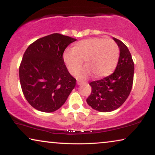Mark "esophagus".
I'll list each match as a JSON object with an SVG mask.
<instances>
[{
    "label": "esophagus",
    "mask_w": 155,
    "mask_h": 155,
    "mask_svg": "<svg viewBox=\"0 0 155 155\" xmlns=\"http://www.w3.org/2000/svg\"><path fill=\"white\" fill-rule=\"evenodd\" d=\"M84 83H85V82L82 81H79V80H78V81H77V84H78V85H81V84H84Z\"/></svg>",
    "instance_id": "obj_1"
}]
</instances>
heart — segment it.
I'll return each mask as SVG.
<instances>
[{
  "instance_id": "obj_1",
  "label": "heart",
  "mask_w": 155,
  "mask_h": 155,
  "mask_svg": "<svg viewBox=\"0 0 155 155\" xmlns=\"http://www.w3.org/2000/svg\"><path fill=\"white\" fill-rule=\"evenodd\" d=\"M119 57V47L112 39L92 38L76 42L71 49L64 53L63 59L71 74L79 71L84 60L87 67L78 74L79 77L93 73L96 78H102L114 71Z\"/></svg>"
}]
</instances>
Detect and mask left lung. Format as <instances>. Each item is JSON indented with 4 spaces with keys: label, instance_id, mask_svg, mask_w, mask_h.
<instances>
[{
    "label": "left lung",
    "instance_id": "obj_1",
    "mask_svg": "<svg viewBox=\"0 0 155 155\" xmlns=\"http://www.w3.org/2000/svg\"><path fill=\"white\" fill-rule=\"evenodd\" d=\"M120 48V57L115 71L110 76L90 82L91 94L86 102L99 112H110L124 104L131 91L134 77V62L128 48L113 38Z\"/></svg>",
    "mask_w": 155,
    "mask_h": 155
}]
</instances>
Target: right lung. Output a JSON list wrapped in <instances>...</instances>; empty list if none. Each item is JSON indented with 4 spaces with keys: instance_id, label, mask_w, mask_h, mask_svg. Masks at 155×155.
I'll use <instances>...</instances> for the list:
<instances>
[{
    "instance_id": "1",
    "label": "right lung",
    "mask_w": 155,
    "mask_h": 155,
    "mask_svg": "<svg viewBox=\"0 0 155 155\" xmlns=\"http://www.w3.org/2000/svg\"><path fill=\"white\" fill-rule=\"evenodd\" d=\"M76 40L54 33L35 41L25 51L20 81L26 100L34 108L45 113L58 110L75 87L76 80L68 71L63 53Z\"/></svg>"
}]
</instances>
